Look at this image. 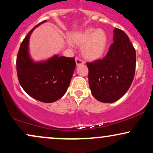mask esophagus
<instances>
[{"mask_svg":"<svg viewBox=\"0 0 153 153\" xmlns=\"http://www.w3.org/2000/svg\"><path fill=\"white\" fill-rule=\"evenodd\" d=\"M75 62H76V65L77 66L84 64L83 61L81 60V59H80L79 58H78V57H76V58H75Z\"/></svg>","mask_w":153,"mask_h":153,"instance_id":"esophagus-1","label":"esophagus"}]
</instances>
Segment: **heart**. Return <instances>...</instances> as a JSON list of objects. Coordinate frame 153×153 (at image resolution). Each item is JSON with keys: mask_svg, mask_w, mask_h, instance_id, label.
I'll return each instance as SVG.
<instances>
[{"mask_svg": "<svg viewBox=\"0 0 153 153\" xmlns=\"http://www.w3.org/2000/svg\"><path fill=\"white\" fill-rule=\"evenodd\" d=\"M69 40V45L81 47L82 57L91 61L101 58L108 45L106 31L95 28H87L73 33L70 35Z\"/></svg>", "mask_w": 153, "mask_h": 153, "instance_id": "b5f03b06", "label": "heart"}]
</instances>
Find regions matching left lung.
Masks as SVG:
<instances>
[{"instance_id": "8db88e82", "label": "left lung", "mask_w": 153, "mask_h": 153, "mask_svg": "<svg viewBox=\"0 0 153 153\" xmlns=\"http://www.w3.org/2000/svg\"><path fill=\"white\" fill-rule=\"evenodd\" d=\"M113 40L104 58L87 63L91 94L103 103L121 99L130 87L135 73L136 52L127 35L115 28Z\"/></svg>"}]
</instances>
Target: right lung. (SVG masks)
<instances>
[{"label": "right lung", "mask_w": 153, "mask_h": 153, "mask_svg": "<svg viewBox=\"0 0 153 153\" xmlns=\"http://www.w3.org/2000/svg\"><path fill=\"white\" fill-rule=\"evenodd\" d=\"M34 26L21 45L16 59L18 78L24 91L44 103H52L65 94L76 66L73 57L54 54L46 60L36 62L29 53V39Z\"/></svg>", "instance_id": "obj_1"}]
</instances>
